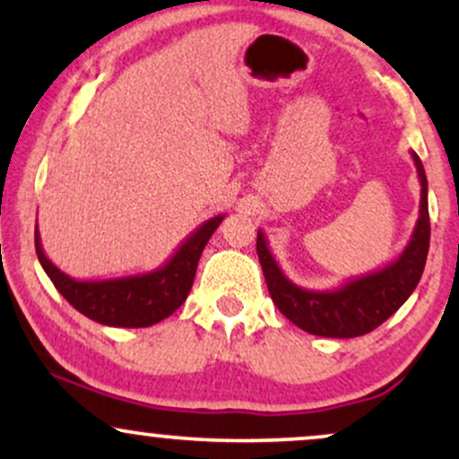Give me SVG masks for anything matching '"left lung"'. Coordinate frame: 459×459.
<instances>
[{"mask_svg":"<svg viewBox=\"0 0 459 459\" xmlns=\"http://www.w3.org/2000/svg\"><path fill=\"white\" fill-rule=\"evenodd\" d=\"M412 160L420 181L419 220L402 255L382 270L365 273L328 291L304 289L284 276L270 252L265 235L259 229L256 255L265 273L270 296L278 310L298 328L330 339H354L376 330L412 296L423 276L429 250L428 177L416 152H412Z\"/></svg>","mask_w":459,"mask_h":459,"instance_id":"obj_1","label":"left lung"}]
</instances>
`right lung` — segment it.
Masks as SVG:
<instances>
[{
	"label": "right lung",
	"mask_w": 459,
	"mask_h": 459,
	"mask_svg": "<svg viewBox=\"0 0 459 459\" xmlns=\"http://www.w3.org/2000/svg\"><path fill=\"white\" fill-rule=\"evenodd\" d=\"M224 215H215L186 237L161 267L105 281H77L47 259L36 224V255L40 265L66 302L88 319L114 328H146L170 317L186 302L196 276L198 259Z\"/></svg>",
	"instance_id": "add662e5"
}]
</instances>
